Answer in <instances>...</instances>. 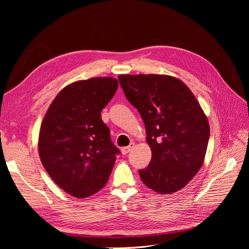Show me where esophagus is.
<instances>
[{
    "label": "esophagus",
    "instance_id": "34e87169",
    "mask_svg": "<svg viewBox=\"0 0 249 249\" xmlns=\"http://www.w3.org/2000/svg\"><path fill=\"white\" fill-rule=\"evenodd\" d=\"M134 145H135V143H134V142H131V143H130V144H129L128 146H126V147H123V148L121 149V152H122V154H127L128 152L131 151V150L133 149Z\"/></svg>",
    "mask_w": 249,
    "mask_h": 249
}]
</instances>
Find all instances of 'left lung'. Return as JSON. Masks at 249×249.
<instances>
[{"label":"left lung","mask_w":249,"mask_h":249,"mask_svg":"<svg viewBox=\"0 0 249 249\" xmlns=\"http://www.w3.org/2000/svg\"><path fill=\"white\" fill-rule=\"evenodd\" d=\"M127 100L138 110L152 156L140 169L143 184L169 195L188 185L204 163L210 127L192 90L166 74H120Z\"/></svg>","instance_id":"8db88e82"}]
</instances>
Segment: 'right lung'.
<instances>
[{
  "label": "right lung",
  "instance_id": "obj_1",
  "mask_svg": "<svg viewBox=\"0 0 249 249\" xmlns=\"http://www.w3.org/2000/svg\"><path fill=\"white\" fill-rule=\"evenodd\" d=\"M117 89L118 81L111 76L74 82L59 91L43 118L40 160L52 180L72 197L99 192L120 153L101 117Z\"/></svg>",
  "mask_w": 249,
  "mask_h": 249
}]
</instances>
